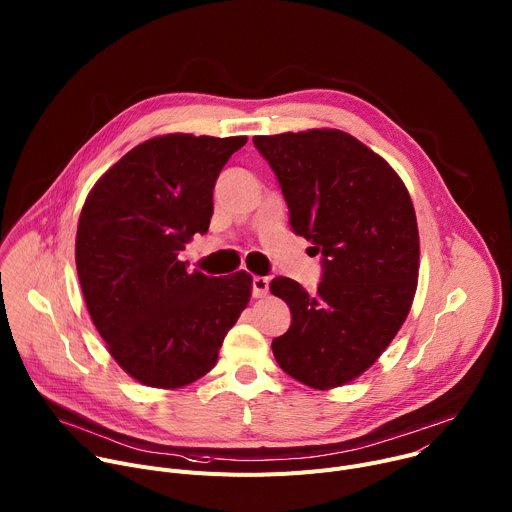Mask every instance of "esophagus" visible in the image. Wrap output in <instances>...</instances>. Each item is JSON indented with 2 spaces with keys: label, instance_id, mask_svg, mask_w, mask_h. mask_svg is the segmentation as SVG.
Masks as SVG:
<instances>
[{
  "label": "esophagus",
  "instance_id": "1",
  "mask_svg": "<svg viewBox=\"0 0 512 512\" xmlns=\"http://www.w3.org/2000/svg\"><path fill=\"white\" fill-rule=\"evenodd\" d=\"M269 291V277H253V298H265Z\"/></svg>",
  "mask_w": 512,
  "mask_h": 512
}]
</instances>
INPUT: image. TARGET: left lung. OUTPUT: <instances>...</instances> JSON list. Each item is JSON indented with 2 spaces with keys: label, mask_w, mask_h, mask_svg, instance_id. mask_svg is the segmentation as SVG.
Listing matches in <instances>:
<instances>
[{
  "label": "left lung",
  "mask_w": 512,
  "mask_h": 512,
  "mask_svg": "<svg viewBox=\"0 0 512 512\" xmlns=\"http://www.w3.org/2000/svg\"><path fill=\"white\" fill-rule=\"evenodd\" d=\"M253 143L279 180L291 229L316 245L324 267L314 296L289 277L271 281L291 312L273 356L312 389L346 385L373 367L411 310L419 275L411 196L379 154L340 129Z\"/></svg>",
  "instance_id": "1"
}]
</instances>
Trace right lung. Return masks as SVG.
I'll list each match as a JSON object with an SVG mask.
<instances>
[{"label": "right lung", "mask_w": 512, "mask_h": 512, "mask_svg": "<svg viewBox=\"0 0 512 512\" xmlns=\"http://www.w3.org/2000/svg\"><path fill=\"white\" fill-rule=\"evenodd\" d=\"M245 135L168 133L143 141L89 192L77 229L87 310L119 367L141 385L204 377L251 298L253 277H208L178 259L212 216L214 182Z\"/></svg>", "instance_id": "right-lung-1"}]
</instances>
